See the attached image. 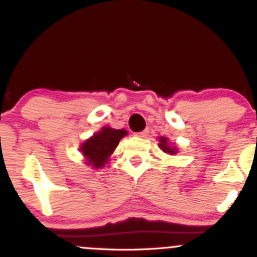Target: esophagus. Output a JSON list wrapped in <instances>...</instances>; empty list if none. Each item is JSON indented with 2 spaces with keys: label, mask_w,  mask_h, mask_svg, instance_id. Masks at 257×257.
I'll return each instance as SVG.
<instances>
[{
  "label": "esophagus",
  "mask_w": 257,
  "mask_h": 257,
  "mask_svg": "<svg viewBox=\"0 0 257 257\" xmlns=\"http://www.w3.org/2000/svg\"><path fill=\"white\" fill-rule=\"evenodd\" d=\"M148 133H149V131H148V129H144L143 132H139V133H137V137H141V138H147Z\"/></svg>",
  "instance_id": "esophagus-1"
}]
</instances>
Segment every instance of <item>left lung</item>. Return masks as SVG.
Listing matches in <instances>:
<instances>
[{"instance_id": "left-lung-1", "label": "left lung", "mask_w": 257, "mask_h": 257, "mask_svg": "<svg viewBox=\"0 0 257 257\" xmlns=\"http://www.w3.org/2000/svg\"><path fill=\"white\" fill-rule=\"evenodd\" d=\"M159 148L163 150V152L168 153V154H177L178 150L175 147H170L169 143H168V138L165 137H160L159 138Z\"/></svg>"}]
</instances>
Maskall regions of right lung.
<instances>
[{
    "label": "right lung",
    "mask_w": 257,
    "mask_h": 257,
    "mask_svg": "<svg viewBox=\"0 0 257 257\" xmlns=\"http://www.w3.org/2000/svg\"><path fill=\"white\" fill-rule=\"evenodd\" d=\"M124 136H126V131L124 129L103 126L99 132L93 134V137L87 139L80 147V152L87 159L85 163L97 169L104 167Z\"/></svg>",
    "instance_id": "1"
}]
</instances>
